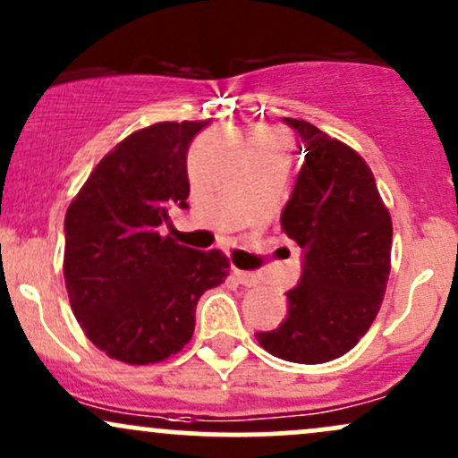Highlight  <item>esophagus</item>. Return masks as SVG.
Wrapping results in <instances>:
<instances>
[{
	"instance_id": "1",
	"label": "esophagus",
	"mask_w": 458,
	"mask_h": 458,
	"mask_svg": "<svg viewBox=\"0 0 458 458\" xmlns=\"http://www.w3.org/2000/svg\"><path fill=\"white\" fill-rule=\"evenodd\" d=\"M234 280L239 284H243V286H247V288L259 286V276H256V273H250V271L234 269Z\"/></svg>"
}]
</instances>
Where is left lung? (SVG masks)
<instances>
[{
  "instance_id": "left-lung-1",
  "label": "left lung",
  "mask_w": 458,
  "mask_h": 458,
  "mask_svg": "<svg viewBox=\"0 0 458 458\" xmlns=\"http://www.w3.org/2000/svg\"><path fill=\"white\" fill-rule=\"evenodd\" d=\"M303 155L282 228L303 250L301 277L286 293L280 327L260 346L297 364L344 355L370 329L390 276L392 219L370 167L353 148L306 123L284 118Z\"/></svg>"
}]
</instances>
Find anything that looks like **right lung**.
<instances>
[{
    "label": "right lung",
    "instance_id": "add662e5",
    "mask_svg": "<svg viewBox=\"0 0 458 458\" xmlns=\"http://www.w3.org/2000/svg\"><path fill=\"white\" fill-rule=\"evenodd\" d=\"M208 124L159 123L124 138L88 176L64 219V280L94 346L155 364L193 335L196 303L228 276L219 250L178 245L161 225L189 208L187 152Z\"/></svg>",
    "mask_w": 458,
    "mask_h": 458
}]
</instances>
